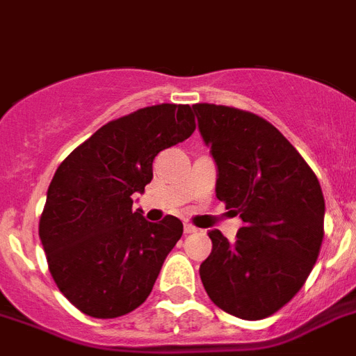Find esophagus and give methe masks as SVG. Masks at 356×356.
<instances>
[{"mask_svg":"<svg viewBox=\"0 0 356 356\" xmlns=\"http://www.w3.org/2000/svg\"><path fill=\"white\" fill-rule=\"evenodd\" d=\"M197 227L191 224H184V234H191V233H197Z\"/></svg>","mask_w":356,"mask_h":356,"instance_id":"1","label":"esophagus"}]
</instances>
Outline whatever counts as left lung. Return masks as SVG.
Masks as SVG:
<instances>
[{
  "label": "left lung",
  "mask_w": 356,
  "mask_h": 356,
  "mask_svg": "<svg viewBox=\"0 0 356 356\" xmlns=\"http://www.w3.org/2000/svg\"><path fill=\"white\" fill-rule=\"evenodd\" d=\"M218 168L216 199L243 227L229 243L209 231L213 251L200 265L209 299L227 314L265 319L305 285L324 238L317 175L276 127L227 105H193Z\"/></svg>",
  "instance_id": "obj_1"
}]
</instances>
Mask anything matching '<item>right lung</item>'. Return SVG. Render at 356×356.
Segmentation results:
<instances>
[{
	"mask_svg": "<svg viewBox=\"0 0 356 356\" xmlns=\"http://www.w3.org/2000/svg\"><path fill=\"white\" fill-rule=\"evenodd\" d=\"M193 131L190 105L143 107L105 123L57 168L39 236L55 285L82 314L114 319L150 296L182 222L145 220L132 195L152 181L157 154Z\"/></svg>",
	"mask_w": 356,
	"mask_h": 356,
	"instance_id": "add662e5",
	"label": "right lung"
}]
</instances>
